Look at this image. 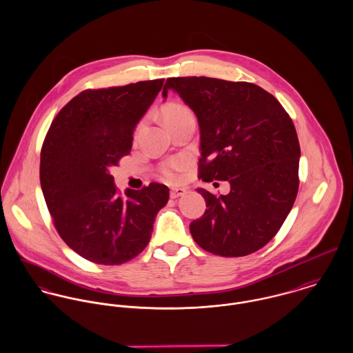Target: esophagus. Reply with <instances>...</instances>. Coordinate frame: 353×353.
<instances>
[{
	"mask_svg": "<svg viewBox=\"0 0 353 353\" xmlns=\"http://www.w3.org/2000/svg\"><path fill=\"white\" fill-rule=\"evenodd\" d=\"M185 194H186V189H183V188H174L170 192V197L171 199H178V197L185 196Z\"/></svg>",
	"mask_w": 353,
	"mask_h": 353,
	"instance_id": "1",
	"label": "esophagus"
}]
</instances>
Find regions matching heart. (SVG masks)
I'll return each mask as SVG.
<instances>
[{"mask_svg":"<svg viewBox=\"0 0 353 353\" xmlns=\"http://www.w3.org/2000/svg\"><path fill=\"white\" fill-rule=\"evenodd\" d=\"M161 117L164 119V122L168 125L176 122V121H181L183 118H188V117H193V112L190 111L189 107H186L185 104H181V103H168L163 107L161 110ZM143 128V122L139 123L137 129H136V133L140 132V129ZM188 164V160L185 157H172L167 161H164L160 168H159V172H160V176L167 181V182H176L181 176V172L185 170Z\"/></svg>","mask_w":353,"mask_h":353,"instance_id":"heart-1","label":"heart"}]
</instances>
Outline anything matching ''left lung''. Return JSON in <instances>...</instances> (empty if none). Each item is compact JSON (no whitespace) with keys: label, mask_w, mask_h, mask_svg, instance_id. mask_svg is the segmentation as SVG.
I'll list each match as a JSON object with an SVG mask.
<instances>
[{"label":"left lung","mask_w":353,"mask_h":353,"mask_svg":"<svg viewBox=\"0 0 353 353\" xmlns=\"http://www.w3.org/2000/svg\"><path fill=\"white\" fill-rule=\"evenodd\" d=\"M197 115L201 133L199 178L228 181L231 192L206 202L190 234L206 252L245 256L262 249L281 228L299 189L301 147L294 122L272 94L246 81L170 77Z\"/></svg>","instance_id":"1"}]
</instances>
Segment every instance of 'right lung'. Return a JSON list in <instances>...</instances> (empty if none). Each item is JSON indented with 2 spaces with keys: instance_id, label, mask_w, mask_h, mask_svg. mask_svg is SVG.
Here are the masks:
<instances>
[{
  "instance_id": "right-lung-1",
  "label": "right lung",
  "mask_w": 353,
  "mask_h": 353,
  "mask_svg": "<svg viewBox=\"0 0 353 353\" xmlns=\"http://www.w3.org/2000/svg\"><path fill=\"white\" fill-rule=\"evenodd\" d=\"M164 79L85 90L52 119L41 151V186L62 241L99 265H121L143 252L165 185L152 182L121 196L111 167L132 150L133 132Z\"/></svg>"
}]
</instances>
